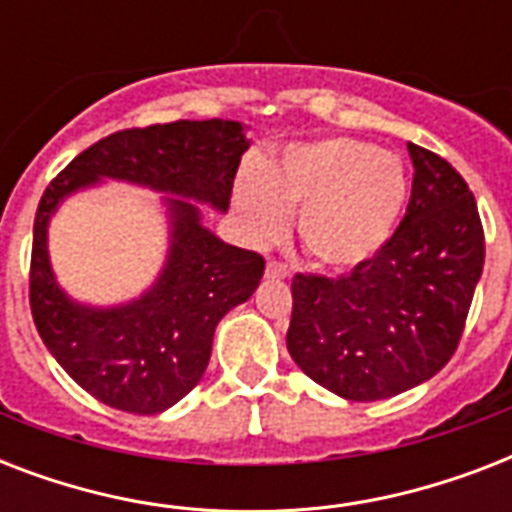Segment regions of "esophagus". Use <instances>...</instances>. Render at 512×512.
Masks as SVG:
<instances>
[{
    "mask_svg": "<svg viewBox=\"0 0 512 512\" xmlns=\"http://www.w3.org/2000/svg\"><path fill=\"white\" fill-rule=\"evenodd\" d=\"M265 276H268V279H289V268L284 263H276V260H271V263H268V268H265Z\"/></svg>",
    "mask_w": 512,
    "mask_h": 512,
    "instance_id": "1",
    "label": "esophagus"
}]
</instances>
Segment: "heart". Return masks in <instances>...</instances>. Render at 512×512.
I'll use <instances>...</instances> for the list:
<instances>
[{
  "instance_id": "1",
  "label": "heart",
  "mask_w": 512,
  "mask_h": 512,
  "mask_svg": "<svg viewBox=\"0 0 512 512\" xmlns=\"http://www.w3.org/2000/svg\"><path fill=\"white\" fill-rule=\"evenodd\" d=\"M409 180L401 159L356 138L289 146L236 185V209L257 241L279 239L287 209L297 215L305 255L348 271L369 263L390 241L406 207Z\"/></svg>"
}]
</instances>
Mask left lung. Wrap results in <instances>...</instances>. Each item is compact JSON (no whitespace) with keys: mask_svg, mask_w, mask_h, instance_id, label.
Returning <instances> with one entry per match:
<instances>
[{"mask_svg":"<svg viewBox=\"0 0 512 512\" xmlns=\"http://www.w3.org/2000/svg\"><path fill=\"white\" fill-rule=\"evenodd\" d=\"M412 199L398 231L340 279H292L287 350L321 388L380 401L441 372L484 271V228L452 164L409 143Z\"/></svg>","mask_w":512,"mask_h":512,"instance_id":"obj_1","label":"left lung"}]
</instances>
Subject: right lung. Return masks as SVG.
<instances>
[{"label": "right lung", "instance_id": "right-lung-1", "mask_svg": "<svg viewBox=\"0 0 512 512\" xmlns=\"http://www.w3.org/2000/svg\"><path fill=\"white\" fill-rule=\"evenodd\" d=\"M247 148L241 122L154 124L98 140L47 185L34 220L31 313L55 361L103 404L159 414L188 396L207 369L220 319L247 303L263 279V257L217 239L199 207L228 212ZM103 179L162 192L171 228L155 284L119 306L74 301L54 279L46 249L59 204Z\"/></svg>", "mask_w": 512, "mask_h": 512}]
</instances>
